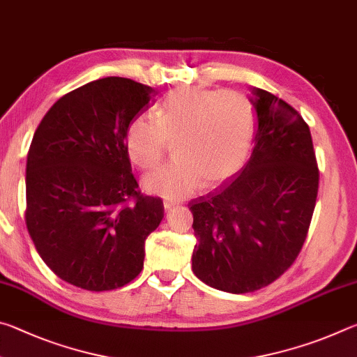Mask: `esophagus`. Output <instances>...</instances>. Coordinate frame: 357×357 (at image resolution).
Listing matches in <instances>:
<instances>
[{"label":"esophagus","instance_id":"esophagus-1","mask_svg":"<svg viewBox=\"0 0 357 357\" xmlns=\"http://www.w3.org/2000/svg\"><path fill=\"white\" fill-rule=\"evenodd\" d=\"M176 202H172V200H165L164 202V208L168 211V209H172V208H174V206H176Z\"/></svg>","mask_w":357,"mask_h":357}]
</instances>
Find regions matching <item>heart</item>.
<instances>
[{"mask_svg":"<svg viewBox=\"0 0 357 357\" xmlns=\"http://www.w3.org/2000/svg\"><path fill=\"white\" fill-rule=\"evenodd\" d=\"M255 116L250 100L238 91L184 88L165 94L153 114H138L126 132L132 164L151 170L173 142L174 160L151 172L144 189L183 198L200 187L222 184L241 172L249 157Z\"/></svg>","mask_w":357,"mask_h":357,"instance_id":"obj_1","label":"heart"}]
</instances>
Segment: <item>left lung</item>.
Masks as SVG:
<instances>
[{"instance_id":"8db88e82","label":"left lung","mask_w":357,"mask_h":357,"mask_svg":"<svg viewBox=\"0 0 357 357\" xmlns=\"http://www.w3.org/2000/svg\"><path fill=\"white\" fill-rule=\"evenodd\" d=\"M255 146L233 181L190 202L192 269L206 285L243 294L279 279L309 233L319 172L299 112L252 88Z\"/></svg>"}]
</instances>
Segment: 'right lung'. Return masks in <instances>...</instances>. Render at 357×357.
<instances>
[{
	"label": "right lung",
	"instance_id": "1",
	"mask_svg": "<svg viewBox=\"0 0 357 357\" xmlns=\"http://www.w3.org/2000/svg\"><path fill=\"white\" fill-rule=\"evenodd\" d=\"M154 98L130 78H100L64 94L34 132L26 228L44 263L70 285L108 291L142 273L164 203L138 189L126 132Z\"/></svg>",
	"mask_w": 357,
	"mask_h": 357
}]
</instances>
